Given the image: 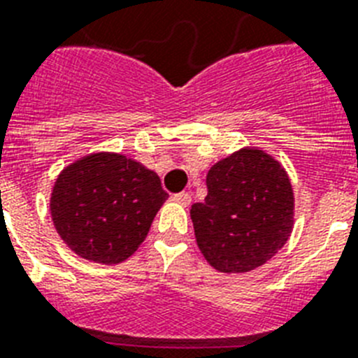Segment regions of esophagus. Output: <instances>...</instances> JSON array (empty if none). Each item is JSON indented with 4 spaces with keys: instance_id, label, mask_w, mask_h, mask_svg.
<instances>
[{
    "instance_id": "obj_1",
    "label": "esophagus",
    "mask_w": 358,
    "mask_h": 358,
    "mask_svg": "<svg viewBox=\"0 0 358 358\" xmlns=\"http://www.w3.org/2000/svg\"><path fill=\"white\" fill-rule=\"evenodd\" d=\"M191 200H193V198H191V193H187V191H182V193L174 194V202L182 203V206H189Z\"/></svg>"
}]
</instances>
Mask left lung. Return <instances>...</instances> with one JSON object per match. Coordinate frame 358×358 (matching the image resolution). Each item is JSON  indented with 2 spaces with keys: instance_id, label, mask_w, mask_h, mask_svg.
Segmentation results:
<instances>
[{
  "instance_id": "left-lung-1",
  "label": "left lung",
  "mask_w": 358,
  "mask_h": 358,
  "mask_svg": "<svg viewBox=\"0 0 358 358\" xmlns=\"http://www.w3.org/2000/svg\"><path fill=\"white\" fill-rule=\"evenodd\" d=\"M289 174L260 147L225 156L207 173V196L193 203L198 249L220 273H248L271 260L293 231Z\"/></svg>"
}]
</instances>
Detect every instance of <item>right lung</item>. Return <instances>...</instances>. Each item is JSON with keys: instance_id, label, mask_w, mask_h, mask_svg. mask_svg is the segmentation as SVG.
<instances>
[{"instance_id": "1", "label": "right lung", "mask_w": 358, "mask_h": 358, "mask_svg": "<svg viewBox=\"0 0 358 358\" xmlns=\"http://www.w3.org/2000/svg\"><path fill=\"white\" fill-rule=\"evenodd\" d=\"M169 198L160 176L120 152H91L54 182L50 216L72 253L96 264L127 260Z\"/></svg>"}]
</instances>
